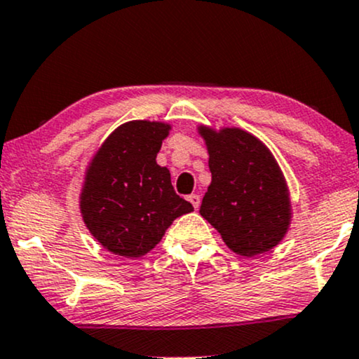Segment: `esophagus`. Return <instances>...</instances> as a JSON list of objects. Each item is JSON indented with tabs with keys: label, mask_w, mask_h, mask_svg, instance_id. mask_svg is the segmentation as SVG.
I'll list each match as a JSON object with an SVG mask.
<instances>
[{
	"label": "esophagus",
	"mask_w": 359,
	"mask_h": 359,
	"mask_svg": "<svg viewBox=\"0 0 359 359\" xmlns=\"http://www.w3.org/2000/svg\"><path fill=\"white\" fill-rule=\"evenodd\" d=\"M188 201H189V203H191L193 206H195V208H198V206H200L201 198H200V195H189V196H188Z\"/></svg>",
	"instance_id": "esophagus-1"
}]
</instances>
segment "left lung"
Here are the masks:
<instances>
[{"instance_id":"8db88e82","label":"left lung","mask_w":359,"mask_h":359,"mask_svg":"<svg viewBox=\"0 0 359 359\" xmlns=\"http://www.w3.org/2000/svg\"><path fill=\"white\" fill-rule=\"evenodd\" d=\"M208 147L212 184L200 213L223 242L243 257L271 250L290 223L285 180L271 151L247 130H217L201 126Z\"/></svg>"}]
</instances>
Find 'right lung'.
I'll return each instance as SVG.
<instances>
[{
  "label": "right lung",
  "mask_w": 359,
  "mask_h": 359,
  "mask_svg": "<svg viewBox=\"0 0 359 359\" xmlns=\"http://www.w3.org/2000/svg\"><path fill=\"white\" fill-rule=\"evenodd\" d=\"M168 130L163 122H126L88 166L80 212L97 242L112 254H147L176 218L193 212L191 203L176 195L168 168L156 163Z\"/></svg>",
  "instance_id": "add662e5"
}]
</instances>
